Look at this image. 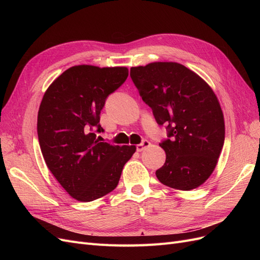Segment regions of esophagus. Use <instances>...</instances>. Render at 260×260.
I'll use <instances>...</instances> for the list:
<instances>
[{"label": "esophagus", "instance_id": "esophagus-1", "mask_svg": "<svg viewBox=\"0 0 260 260\" xmlns=\"http://www.w3.org/2000/svg\"><path fill=\"white\" fill-rule=\"evenodd\" d=\"M149 145H151V142H149L148 140H143L142 142H141L140 144L137 145V151H138V152H142L144 148L148 147Z\"/></svg>", "mask_w": 260, "mask_h": 260}]
</instances>
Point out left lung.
I'll return each mask as SVG.
<instances>
[{"label":"left lung","instance_id":"1","mask_svg":"<svg viewBox=\"0 0 260 260\" xmlns=\"http://www.w3.org/2000/svg\"><path fill=\"white\" fill-rule=\"evenodd\" d=\"M130 77L156 122L166 125V153L156 177L182 191L199 187L214 171L224 142V120L217 96L200 76L178 62L132 67Z\"/></svg>","mask_w":260,"mask_h":260}]
</instances>
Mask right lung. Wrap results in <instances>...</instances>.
<instances>
[{"instance_id": "add662e5", "label": "right lung", "mask_w": 260, "mask_h": 260, "mask_svg": "<svg viewBox=\"0 0 260 260\" xmlns=\"http://www.w3.org/2000/svg\"><path fill=\"white\" fill-rule=\"evenodd\" d=\"M125 67L74 66L44 93L38 113V138L50 169L66 192L92 202L112 192L135 145L100 142V115L106 99L127 79Z\"/></svg>"}]
</instances>
